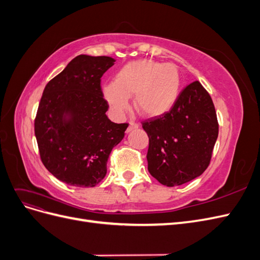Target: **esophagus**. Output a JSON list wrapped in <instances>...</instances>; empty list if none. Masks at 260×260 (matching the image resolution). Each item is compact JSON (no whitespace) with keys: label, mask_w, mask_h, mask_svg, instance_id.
<instances>
[{"label":"esophagus","mask_w":260,"mask_h":260,"mask_svg":"<svg viewBox=\"0 0 260 260\" xmlns=\"http://www.w3.org/2000/svg\"><path fill=\"white\" fill-rule=\"evenodd\" d=\"M138 128H139V124H138L136 121L131 120L130 123H129V127H128V129H127V132H130V131L135 130V129H138Z\"/></svg>","instance_id":"1"}]
</instances>
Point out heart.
I'll list each match as a JSON object with an SVG mask.
<instances>
[{"mask_svg": "<svg viewBox=\"0 0 260 260\" xmlns=\"http://www.w3.org/2000/svg\"><path fill=\"white\" fill-rule=\"evenodd\" d=\"M180 73L176 66L152 60H138L124 65L116 73L113 83L102 92L118 114L129 108L133 98L136 111L146 118H158L169 113L179 98Z\"/></svg>", "mask_w": 260, "mask_h": 260, "instance_id": "1", "label": "heart"}]
</instances>
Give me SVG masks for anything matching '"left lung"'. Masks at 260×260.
Masks as SVG:
<instances>
[{"instance_id":"obj_1","label":"left lung","mask_w":260,"mask_h":260,"mask_svg":"<svg viewBox=\"0 0 260 260\" xmlns=\"http://www.w3.org/2000/svg\"><path fill=\"white\" fill-rule=\"evenodd\" d=\"M147 169L159 183L184 184L208 167L219 124L209 93L194 81L181 91L171 111L145 120Z\"/></svg>"}]
</instances>
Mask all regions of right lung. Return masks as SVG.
<instances>
[{"label": "right lung", "mask_w": 260, "mask_h": 260, "mask_svg": "<svg viewBox=\"0 0 260 260\" xmlns=\"http://www.w3.org/2000/svg\"><path fill=\"white\" fill-rule=\"evenodd\" d=\"M115 59L79 55L46 84L35 119L45 168L61 182L92 187L104 179L128 123L108 119L101 78Z\"/></svg>", "instance_id": "add662e5"}]
</instances>
